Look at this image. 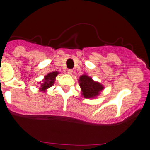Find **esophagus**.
I'll list each match as a JSON object with an SVG mask.
<instances>
[{"instance_id":"34e87169","label":"esophagus","mask_w":150,"mask_h":150,"mask_svg":"<svg viewBox=\"0 0 150 150\" xmlns=\"http://www.w3.org/2000/svg\"><path fill=\"white\" fill-rule=\"evenodd\" d=\"M73 72V71L72 69H69V70H68V73H69V75H72Z\"/></svg>"}]
</instances>
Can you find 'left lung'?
I'll return each instance as SVG.
<instances>
[{
	"label": "left lung",
	"instance_id": "left-lung-1",
	"mask_svg": "<svg viewBox=\"0 0 150 150\" xmlns=\"http://www.w3.org/2000/svg\"><path fill=\"white\" fill-rule=\"evenodd\" d=\"M81 88V94L85 98H96L105 88V86L98 81H94L91 77L86 73L81 75L78 79Z\"/></svg>",
	"mask_w": 150,
	"mask_h": 150
}]
</instances>
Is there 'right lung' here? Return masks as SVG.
I'll return each mask as SVG.
<instances>
[{"instance_id": "right-lung-1", "label": "right lung", "mask_w": 150, "mask_h": 150, "mask_svg": "<svg viewBox=\"0 0 150 150\" xmlns=\"http://www.w3.org/2000/svg\"><path fill=\"white\" fill-rule=\"evenodd\" d=\"M59 74V72L54 71L52 72V73H49L46 75H45L43 80L39 82V84H40L39 91L43 92H46L49 88H50L51 86L54 85L56 77Z\"/></svg>"}]
</instances>
